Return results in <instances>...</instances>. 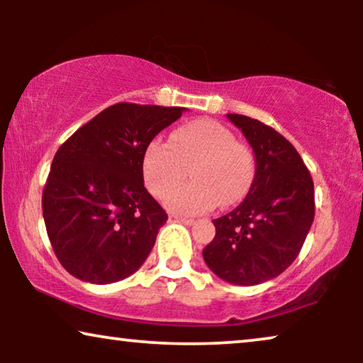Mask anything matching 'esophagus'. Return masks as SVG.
Returning <instances> with one entry per match:
<instances>
[{
    "mask_svg": "<svg viewBox=\"0 0 363 363\" xmlns=\"http://www.w3.org/2000/svg\"><path fill=\"white\" fill-rule=\"evenodd\" d=\"M172 218H173V220L183 223V225H186V226L195 225V220H191V218H183V216H175V215H173Z\"/></svg>",
    "mask_w": 363,
    "mask_h": 363,
    "instance_id": "1",
    "label": "esophagus"
}]
</instances>
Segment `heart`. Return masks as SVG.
I'll use <instances>...</instances> for the list:
<instances>
[{
	"label": "heart",
	"instance_id": "heart-1",
	"mask_svg": "<svg viewBox=\"0 0 363 363\" xmlns=\"http://www.w3.org/2000/svg\"><path fill=\"white\" fill-rule=\"evenodd\" d=\"M143 180L158 198L184 179L193 184L167 196L165 205L178 215H201L218 203H240L255 178V155L236 140L230 128L208 118L188 122L172 132L170 143L153 140L143 153Z\"/></svg>",
	"mask_w": 363,
	"mask_h": 363
}]
</instances>
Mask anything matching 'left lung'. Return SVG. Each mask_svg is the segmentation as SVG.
<instances>
[{"label":"left lung","mask_w":363,"mask_h":363,"mask_svg":"<svg viewBox=\"0 0 363 363\" xmlns=\"http://www.w3.org/2000/svg\"><path fill=\"white\" fill-rule=\"evenodd\" d=\"M226 117L251 145L256 172L245 200L213 220L216 235L203 259L230 284L256 286L284 272L299 255L314 221V182L274 128L238 113Z\"/></svg>","instance_id":"left-lung-1"}]
</instances>
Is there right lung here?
I'll list each match as a JSON object with an SVG mask.
<instances>
[{
	"instance_id": "obj_1",
	"label": "right lung",
	"mask_w": 363,
	"mask_h": 363,
	"mask_svg": "<svg viewBox=\"0 0 363 363\" xmlns=\"http://www.w3.org/2000/svg\"><path fill=\"white\" fill-rule=\"evenodd\" d=\"M185 111L116 104L59 148L43 191V216L69 274L111 284L145 262L168 216L143 186V153Z\"/></svg>"
}]
</instances>
